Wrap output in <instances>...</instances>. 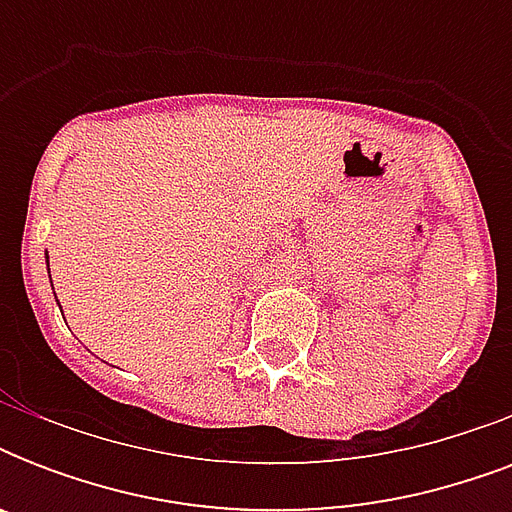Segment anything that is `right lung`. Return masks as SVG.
<instances>
[{
  "instance_id": "1",
  "label": "right lung",
  "mask_w": 512,
  "mask_h": 512,
  "mask_svg": "<svg viewBox=\"0 0 512 512\" xmlns=\"http://www.w3.org/2000/svg\"><path fill=\"white\" fill-rule=\"evenodd\" d=\"M47 271H50V260H47Z\"/></svg>"
}]
</instances>
